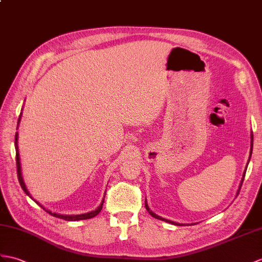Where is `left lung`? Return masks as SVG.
<instances>
[{"label": "left lung", "instance_id": "obj_1", "mask_svg": "<svg viewBox=\"0 0 262 262\" xmlns=\"http://www.w3.org/2000/svg\"><path fill=\"white\" fill-rule=\"evenodd\" d=\"M251 138H252V136H251ZM253 139V138H252ZM252 142V141H251ZM251 153H252V143H251ZM251 153H250V156H251ZM250 160V159H249ZM245 175H246V172H245V174H243V178H242V182H243V179H245ZM242 182H241V185H242ZM241 185H240V188H241ZM239 193V192H238ZM145 208H146V210H147L148 212H149V214L151 215V216H154L155 219H159V220H162V221H165V222H169V223H173V224H179V223H175V222H173V221H169V220H166V219H164V217H162V216H160V215H157V214H155L154 212H151L150 211V209L148 208V205H147V203L145 202ZM181 226V224H180Z\"/></svg>", "mask_w": 262, "mask_h": 262}]
</instances>
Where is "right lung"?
Segmentation results:
<instances>
[{"instance_id":"1","label":"right lung","mask_w":262,"mask_h":262,"mask_svg":"<svg viewBox=\"0 0 262 262\" xmlns=\"http://www.w3.org/2000/svg\"><path fill=\"white\" fill-rule=\"evenodd\" d=\"M20 118H21V115H20V117H19V120H17V125H19V123H20ZM16 141H17V133L15 134V142H14V144H15V150H16V154H15V161H16V173H17V179H19V182H20V185H21V187L23 188V191L26 192L28 195H30L29 194V192H28V190H27V187H26V184H24V182H23V179H22V174H21V167H20V157H19V149H17V143H16ZM38 203V202H36ZM39 204V203H38ZM102 204H103V201L101 202V204L98 206V208H97L95 211H91V212H89V213H84V214H78V215H62V214H57V213H52L51 211H48V210H46L43 206L42 205H40V206H42V208H43L49 214H51V215H53V216H56V217H59V219H63V220H66V221H78V220H86V219H91V217H94V216H96L97 214L99 213V212L101 211V209H102Z\"/></svg>"}]
</instances>
